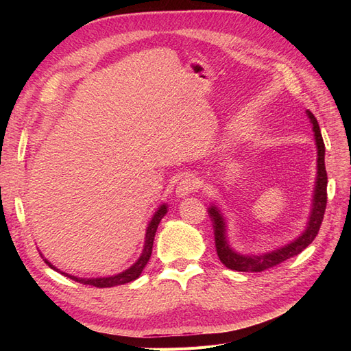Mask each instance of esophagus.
Masks as SVG:
<instances>
[{
    "instance_id": "obj_1",
    "label": "esophagus",
    "mask_w": 351,
    "mask_h": 351,
    "mask_svg": "<svg viewBox=\"0 0 351 351\" xmlns=\"http://www.w3.org/2000/svg\"><path fill=\"white\" fill-rule=\"evenodd\" d=\"M197 189H199V180L193 176H187L178 182L177 189H176V195L178 197H186L187 195L196 192Z\"/></svg>"
}]
</instances>
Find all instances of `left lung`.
I'll use <instances>...</instances> for the list:
<instances>
[{
    "instance_id": "8db88e82",
    "label": "left lung",
    "mask_w": 351,
    "mask_h": 351,
    "mask_svg": "<svg viewBox=\"0 0 351 351\" xmlns=\"http://www.w3.org/2000/svg\"><path fill=\"white\" fill-rule=\"evenodd\" d=\"M309 115L311 123L313 124V132H315V139L317 146V177H316V186H315V196H313V208L309 224L304 230L303 234L294 240L293 243L287 244V246L277 249L265 254H258V256H249V254H240L232 250L226 239V222L224 218L221 217L219 210L215 206L209 208V217L214 221V228H215V246L217 253L219 256V261L226 265L227 268L241 271V272H262L267 271L272 267H277V265L282 263L284 261L290 259L293 256L302 253L309 244L315 240L317 236V231L321 228V224L324 221V214L326 208V184H328V177H326V169H325V143L321 134L319 124L315 119V115L307 111Z\"/></svg>"
}]
</instances>
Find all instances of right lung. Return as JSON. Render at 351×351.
<instances>
[{
  "label": "right lung",
  "mask_w": 351,
  "mask_h": 351,
  "mask_svg": "<svg viewBox=\"0 0 351 351\" xmlns=\"http://www.w3.org/2000/svg\"><path fill=\"white\" fill-rule=\"evenodd\" d=\"M165 214H167V206L165 205H162L161 208H159L155 212L152 221L149 222V227H147V230H146V240H145V247H143V252H142V256L137 259V262L133 265V267H130L129 269H125L124 272H121L119 275H114V277H104V278H77V277H73V275H69L66 272H61V274H64L66 277H69V278H71L74 281H77V282H80L83 285L98 287V289H107V287L121 285V284L130 282V281H134L136 278H139L143 268L146 267L147 261H149V258H151L155 232H156V228L159 226V222H161V219L164 218ZM45 262L49 265L52 269H56V267H52V265L47 259H45Z\"/></svg>",
  "instance_id": "add662e5"
}]
</instances>
